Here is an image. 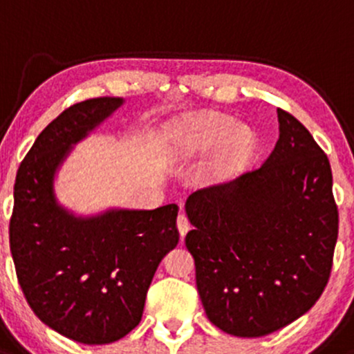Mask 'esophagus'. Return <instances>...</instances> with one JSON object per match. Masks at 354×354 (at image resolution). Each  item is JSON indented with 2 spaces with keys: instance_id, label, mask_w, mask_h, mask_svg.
<instances>
[{
  "instance_id": "34e87169",
  "label": "esophagus",
  "mask_w": 354,
  "mask_h": 354,
  "mask_svg": "<svg viewBox=\"0 0 354 354\" xmlns=\"http://www.w3.org/2000/svg\"><path fill=\"white\" fill-rule=\"evenodd\" d=\"M177 227H178V232H180L182 237L187 234V230L190 229V224H189V219H187V216H185V214H178Z\"/></svg>"
}]
</instances>
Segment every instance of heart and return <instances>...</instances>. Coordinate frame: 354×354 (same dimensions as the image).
I'll list each match as a JSON object with an SVG mask.
<instances>
[{
	"mask_svg": "<svg viewBox=\"0 0 354 354\" xmlns=\"http://www.w3.org/2000/svg\"><path fill=\"white\" fill-rule=\"evenodd\" d=\"M236 122L222 113H198L172 127L170 152L177 157H194L216 147L204 176L212 184L236 178L257 149L256 133L249 127H234Z\"/></svg>",
	"mask_w": 354,
	"mask_h": 354,
	"instance_id": "obj_1",
	"label": "heart"
}]
</instances>
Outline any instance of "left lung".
Returning a JSON list of instances; mask_svg holds the SVG:
<instances>
[{
	"label": "left lung",
	"mask_w": 354,
	"mask_h": 354,
	"mask_svg": "<svg viewBox=\"0 0 354 354\" xmlns=\"http://www.w3.org/2000/svg\"><path fill=\"white\" fill-rule=\"evenodd\" d=\"M279 138L259 169L190 194L185 245L210 323L259 337L315 306L331 274L337 207L326 153L277 109Z\"/></svg>",
	"instance_id": "8db88e82"
}]
</instances>
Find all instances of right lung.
<instances>
[{
	"instance_id": "obj_1",
	"label": "right lung",
	"mask_w": 354,
	"mask_h": 354,
	"mask_svg": "<svg viewBox=\"0 0 354 354\" xmlns=\"http://www.w3.org/2000/svg\"><path fill=\"white\" fill-rule=\"evenodd\" d=\"M122 103L68 106L38 135L15 182L10 248L23 295L46 326L83 344L113 343L140 323L153 274L178 242L176 204L77 217L55 196L71 147Z\"/></svg>"
}]
</instances>
